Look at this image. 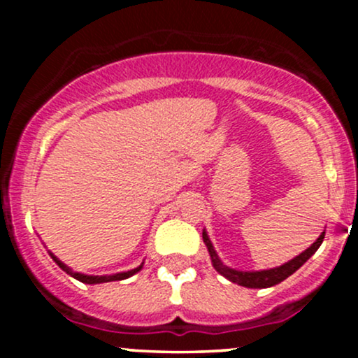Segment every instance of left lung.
<instances>
[{
    "label": "left lung",
    "mask_w": 358,
    "mask_h": 358,
    "mask_svg": "<svg viewBox=\"0 0 358 358\" xmlns=\"http://www.w3.org/2000/svg\"><path fill=\"white\" fill-rule=\"evenodd\" d=\"M202 237H203L205 245H207L208 252H210L213 268L217 269V273H220L222 276L227 278L229 281L237 282V285L245 286V287H269V286L279 285V282L285 281L286 278H289L294 271L301 268L308 259L318 250L320 245H322V242L324 239V232L318 237V239H316V242H313V245H310L305 252H301L299 256L291 259V261L286 262V264L279 266V268H274V269H268V271H256V273H244V271H236V269L227 268V266H224L220 262L219 256H217L215 250H213V245L210 239H208L207 232H202Z\"/></svg>",
    "instance_id": "left-lung-1"
}]
</instances>
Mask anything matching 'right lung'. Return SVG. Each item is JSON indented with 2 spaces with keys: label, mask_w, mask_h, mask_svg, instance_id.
<instances>
[{
  "label": "right lung",
  "mask_w": 358,
  "mask_h": 358,
  "mask_svg": "<svg viewBox=\"0 0 358 358\" xmlns=\"http://www.w3.org/2000/svg\"><path fill=\"white\" fill-rule=\"evenodd\" d=\"M50 256L53 257V261L57 262V264L60 266L62 269L65 271V273L67 274H71L72 278H76V279H79L80 282H85V285H99V282H109V281H121V279H126V278H129V276H133V274H136L139 269L143 268V264L139 266V268H136V269H131V271H127V273H119V274H113V276H85V274H80V273H73V271H71L67 268V266L64 264V262H60L59 259H57L55 256H53V254H50Z\"/></svg>",
  "instance_id": "right-lung-1"
}]
</instances>
